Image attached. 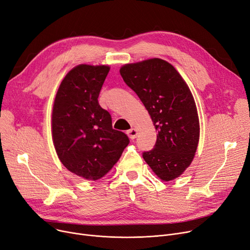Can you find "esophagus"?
Wrapping results in <instances>:
<instances>
[{
    "instance_id": "esophagus-1",
    "label": "esophagus",
    "mask_w": 250,
    "mask_h": 250,
    "mask_svg": "<svg viewBox=\"0 0 250 250\" xmlns=\"http://www.w3.org/2000/svg\"><path fill=\"white\" fill-rule=\"evenodd\" d=\"M127 136L131 139V140H135L138 136V130L136 128H130L129 130H127Z\"/></svg>"
}]
</instances>
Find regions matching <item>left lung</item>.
Returning <instances> with one entry per match:
<instances>
[{"label":"left lung","mask_w":250,"mask_h":250,"mask_svg":"<svg viewBox=\"0 0 250 250\" xmlns=\"http://www.w3.org/2000/svg\"><path fill=\"white\" fill-rule=\"evenodd\" d=\"M120 71L158 131L154 148L143 158L160 179L174 180L193 161L200 135L191 91L174 66L159 58L126 64Z\"/></svg>","instance_id":"8db88e82"}]
</instances>
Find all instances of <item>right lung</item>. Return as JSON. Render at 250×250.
<instances>
[{"label": "right lung", "mask_w": 250, "mask_h": 250, "mask_svg": "<svg viewBox=\"0 0 250 250\" xmlns=\"http://www.w3.org/2000/svg\"><path fill=\"white\" fill-rule=\"evenodd\" d=\"M108 66L81 64L70 70L56 93L53 143L61 163L86 180L104 177L119 161L129 139L112 128L111 115L98 104Z\"/></svg>", "instance_id": "1"}]
</instances>
